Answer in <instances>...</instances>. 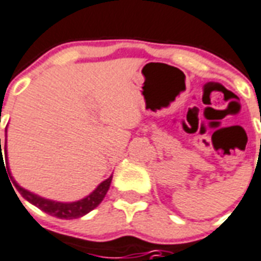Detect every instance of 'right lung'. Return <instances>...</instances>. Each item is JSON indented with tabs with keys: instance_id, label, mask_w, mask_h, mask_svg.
I'll use <instances>...</instances> for the list:
<instances>
[{
	"instance_id": "add662e5",
	"label": "right lung",
	"mask_w": 261,
	"mask_h": 261,
	"mask_svg": "<svg viewBox=\"0 0 261 261\" xmlns=\"http://www.w3.org/2000/svg\"><path fill=\"white\" fill-rule=\"evenodd\" d=\"M3 153H4V156H7V142H5V149H4V152H3V149H1V138H0V160H1L0 167L4 166ZM8 172H9V171H8ZM111 182H112V176H109L108 179H105L104 182L99 185L98 188L95 189L90 196H87L86 198H83V200H81V201L69 202V204H67V202L50 201V200H46V198H42V197H38L37 194H33V193L27 192L25 189L19 186V185L16 184L15 180H13V185H15V188L19 190L20 194L24 197L27 201H30L35 206H38V208H39L41 211H43V212H46V214L60 219H76L83 216V215L89 214L90 211L94 210L95 206L98 205L99 202L104 200L105 194H107L109 186H111ZM12 189H13V186H12ZM16 196H17V194H16Z\"/></svg>"
}]
</instances>
